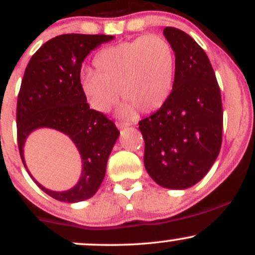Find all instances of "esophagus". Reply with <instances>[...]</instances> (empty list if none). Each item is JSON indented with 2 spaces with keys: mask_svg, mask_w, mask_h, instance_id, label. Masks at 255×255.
<instances>
[{
  "mask_svg": "<svg viewBox=\"0 0 255 255\" xmlns=\"http://www.w3.org/2000/svg\"><path fill=\"white\" fill-rule=\"evenodd\" d=\"M128 126H129V124H128V122H122V121L118 122V127L120 128V129H121V128H126V127H128Z\"/></svg>",
  "mask_w": 255,
  "mask_h": 255,
  "instance_id": "1",
  "label": "esophagus"
}]
</instances>
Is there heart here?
Returning a JSON list of instances; mask_svg holds the SVG:
<instances>
[{"label": "heart", "mask_w": 255, "mask_h": 255, "mask_svg": "<svg viewBox=\"0 0 255 255\" xmlns=\"http://www.w3.org/2000/svg\"><path fill=\"white\" fill-rule=\"evenodd\" d=\"M96 72H84L80 89L93 110L107 114L119 101L124 118L140 110L154 113L170 98L176 75V55L164 37L150 34L107 46L93 60Z\"/></svg>", "instance_id": "heart-1"}]
</instances>
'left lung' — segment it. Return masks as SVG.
Listing matches in <instances>:
<instances>
[{
	"label": "left lung",
	"mask_w": 255,
	"mask_h": 255,
	"mask_svg": "<svg viewBox=\"0 0 255 255\" xmlns=\"http://www.w3.org/2000/svg\"><path fill=\"white\" fill-rule=\"evenodd\" d=\"M163 33L176 55V75L164 107L139 121L144 164L159 186L186 189L207 174L221 151V90L209 57L189 34L175 27Z\"/></svg>",
	"instance_id": "left-lung-1"
}]
</instances>
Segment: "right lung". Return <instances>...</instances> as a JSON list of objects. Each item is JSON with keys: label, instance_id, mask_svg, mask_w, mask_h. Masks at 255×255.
Segmentation results:
<instances>
[{"label": "right lung", "instance_id": "right-lung-1", "mask_svg": "<svg viewBox=\"0 0 255 255\" xmlns=\"http://www.w3.org/2000/svg\"><path fill=\"white\" fill-rule=\"evenodd\" d=\"M105 34H61L44 43L25 69L16 105L17 146L25 168L24 144L37 128L68 135L78 147L83 171L77 186L66 192H43L63 203H78L96 194L120 131L104 114L90 109L80 89L81 63L91 50L113 40ZM28 171V170H27Z\"/></svg>", "mask_w": 255, "mask_h": 255}]
</instances>
